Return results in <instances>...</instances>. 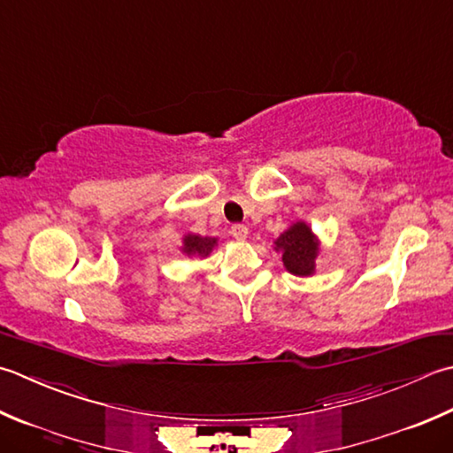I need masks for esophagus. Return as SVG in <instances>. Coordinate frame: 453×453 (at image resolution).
Listing matches in <instances>:
<instances>
[{
    "label": "esophagus",
    "instance_id": "obj_1",
    "mask_svg": "<svg viewBox=\"0 0 453 453\" xmlns=\"http://www.w3.org/2000/svg\"><path fill=\"white\" fill-rule=\"evenodd\" d=\"M247 234H250V229H247V226H243V224L232 226V235L235 239H239V242H243V239H247Z\"/></svg>",
    "mask_w": 453,
    "mask_h": 453
}]
</instances>
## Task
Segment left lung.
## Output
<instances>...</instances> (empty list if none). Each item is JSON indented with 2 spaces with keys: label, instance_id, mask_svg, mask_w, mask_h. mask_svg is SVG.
I'll return each mask as SVG.
<instances>
[{
  "label": "left lung",
  "instance_id": "8db88e82",
  "mask_svg": "<svg viewBox=\"0 0 453 453\" xmlns=\"http://www.w3.org/2000/svg\"><path fill=\"white\" fill-rule=\"evenodd\" d=\"M274 250L282 253V263H285L288 273L296 274V277L314 274L320 243L304 221H296L287 232H282L274 242Z\"/></svg>",
  "mask_w": 453,
  "mask_h": 453
}]
</instances>
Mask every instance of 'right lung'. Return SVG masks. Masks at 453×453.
<instances>
[{"instance_id":"add662e5","label":"right lung","mask_w":453,"mask_h":453,"mask_svg":"<svg viewBox=\"0 0 453 453\" xmlns=\"http://www.w3.org/2000/svg\"><path fill=\"white\" fill-rule=\"evenodd\" d=\"M218 245L216 237H202V235H194L188 234L182 237V253L186 255H196V257H208L211 250Z\"/></svg>"}]
</instances>
